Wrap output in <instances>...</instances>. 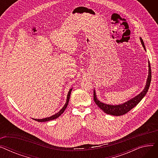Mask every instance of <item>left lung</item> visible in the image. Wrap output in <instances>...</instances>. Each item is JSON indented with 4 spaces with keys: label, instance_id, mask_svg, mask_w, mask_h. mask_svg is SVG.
<instances>
[{
    "label": "left lung",
    "instance_id": "left-lung-1",
    "mask_svg": "<svg viewBox=\"0 0 158 158\" xmlns=\"http://www.w3.org/2000/svg\"><path fill=\"white\" fill-rule=\"evenodd\" d=\"M140 41L141 43H142L145 51H146L145 47L144 45V42L142 38H140ZM151 64L150 62L148 61V77L146 82V85L144 88V89L139 94L135 97L134 98H132L130 99L129 101L124 102L123 104H119V105H110V104H106L103 102H101L100 101H98L97 95L95 94V89L94 90V100L95 102V104L100 107V108L106 113L111 114L113 116H120L125 114L127 112H129L131 110H132L133 107H135L141 101L142 99L145 97L146 94L148 92V89L149 88V86H150V84L151 82Z\"/></svg>",
    "mask_w": 158,
    "mask_h": 158
}]
</instances>
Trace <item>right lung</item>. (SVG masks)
Wrapping results in <instances>:
<instances>
[{"mask_svg": "<svg viewBox=\"0 0 158 158\" xmlns=\"http://www.w3.org/2000/svg\"><path fill=\"white\" fill-rule=\"evenodd\" d=\"M72 88H71L70 90H69V93H68V95H67V98H66V103H65V104L64 105V106L63 107V108L58 112V113H56L55 114H54V115H52V116H51V117H47V118H43V119H35V118H32V119H34L35 120H36V121H38V122H47V121H49V120H54V119H56V118H58L60 117V116L64 111V110H66V107H67V106H68V104H69V99H70V94H71V92H72Z\"/></svg>", "mask_w": 158, "mask_h": 158, "instance_id": "add662e5", "label": "right lung"}]
</instances>
